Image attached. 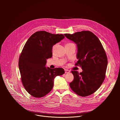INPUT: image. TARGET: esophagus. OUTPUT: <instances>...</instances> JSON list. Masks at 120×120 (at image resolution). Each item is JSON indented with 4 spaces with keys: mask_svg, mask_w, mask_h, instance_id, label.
I'll return each instance as SVG.
<instances>
[{
    "mask_svg": "<svg viewBox=\"0 0 120 120\" xmlns=\"http://www.w3.org/2000/svg\"><path fill=\"white\" fill-rule=\"evenodd\" d=\"M64 71H65V74H68V73H70V71L67 70V69H65Z\"/></svg>",
    "mask_w": 120,
    "mask_h": 120,
    "instance_id": "esophagus-1",
    "label": "esophagus"
}]
</instances>
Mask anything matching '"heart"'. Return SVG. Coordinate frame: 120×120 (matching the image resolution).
Returning <instances> with one entry per match:
<instances>
[{
	"instance_id": "1",
	"label": "heart",
	"mask_w": 120,
	"mask_h": 120,
	"mask_svg": "<svg viewBox=\"0 0 120 120\" xmlns=\"http://www.w3.org/2000/svg\"><path fill=\"white\" fill-rule=\"evenodd\" d=\"M71 44H73V43H67L66 44V45H71Z\"/></svg>"
}]
</instances>
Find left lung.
<instances>
[{"mask_svg":"<svg viewBox=\"0 0 120 120\" xmlns=\"http://www.w3.org/2000/svg\"><path fill=\"white\" fill-rule=\"evenodd\" d=\"M64 35L76 44L78 61L75 65L82 70L80 73L72 71L74 78L70 86L79 96L90 95L99 88L105 79L108 64L105 50L98 38L90 31Z\"/></svg>","mask_w":120,"mask_h":120,"instance_id":"left-lung-1","label":"left lung"}]
</instances>
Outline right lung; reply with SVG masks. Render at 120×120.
Segmentation results:
<instances>
[{
    "label": "right lung",
    "mask_w": 120,
    "mask_h": 120,
    "mask_svg": "<svg viewBox=\"0 0 120 120\" xmlns=\"http://www.w3.org/2000/svg\"><path fill=\"white\" fill-rule=\"evenodd\" d=\"M64 38L63 34L45 31L33 34L25 44L19 58L21 79L26 91L32 96L41 98L52 90L56 76L64 73L62 68L45 66L46 59L52 56V47Z\"/></svg>",
    "instance_id": "1"
}]
</instances>
